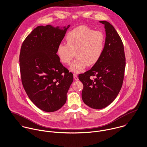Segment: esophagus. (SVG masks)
<instances>
[{
    "label": "esophagus",
    "mask_w": 147,
    "mask_h": 147,
    "mask_svg": "<svg viewBox=\"0 0 147 147\" xmlns=\"http://www.w3.org/2000/svg\"><path fill=\"white\" fill-rule=\"evenodd\" d=\"M73 77H74V79L76 81H78V76H77L76 74H74V75H73Z\"/></svg>",
    "instance_id": "esophagus-1"
}]
</instances>
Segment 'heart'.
<instances>
[{"label":"heart","mask_w":147,"mask_h":147,"mask_svg":"<svg viewBox=\"0 0 147 147\" xmlns=\"http://www.w3.org/2000/svg\"><path fill=\"white\" fill-rule=\"evenodd\" d=\"M67 44H60L57 54L61 62L68 65L76 56L77 59L71 64L70 70L76 73L85 67L96 64L100 59L105 48V35L101 32L81 25L67 33Z\"/></svg>","instance_id":"obj_1"}]
</instances>
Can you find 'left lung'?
Returning <instances> with one entry per match:
<instances>
[{
    "label": "left lung",
    "instance_id": "1",
    "mask_svg": "<svg viewBox=\"0 0 147 147\" xmlns=\"http://www.w3.org/2000/svg\"><path fill=\"white\" fill-rule=\"evenodd\" d=\"M99 22L104 25L106 33L103 53L90 70L78 76L83 84L82 100L95 109L107 107L117 96L122 86L126 65L123 45L119 35L109 22Z\"/></svg>",
    "mask_w": 147,
    "mask_h": 147
}]
</instances>
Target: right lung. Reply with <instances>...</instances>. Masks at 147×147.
<instances>
[{"label":"right lung","mask_w":147,"mask_h":147,"mask_svg":"<svg viewBox=\"0 0 147 147\" xmlns=\"http://www.w3.org/2000/svg\"><path fill=\"white\" fill-rule=\"evenodd\" d=\"M69 27L37 26L21 47L19 61L23 87L33 103L46 112H55L65 104L73 81V74L56 54Z\"/></svg>","instance_id":"1"}]
</instances>
